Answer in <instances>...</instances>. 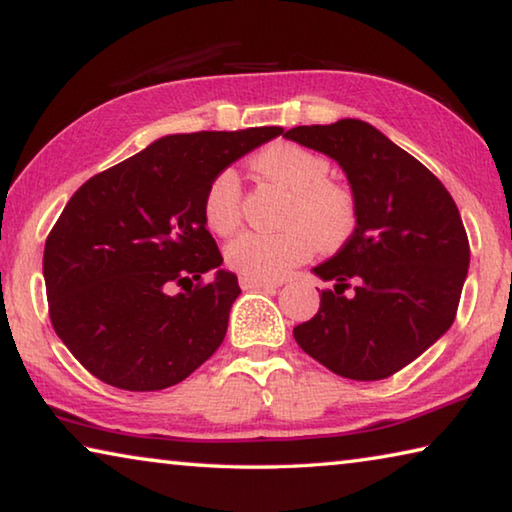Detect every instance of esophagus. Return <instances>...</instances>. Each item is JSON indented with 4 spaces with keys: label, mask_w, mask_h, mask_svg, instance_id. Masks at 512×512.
I'll return each mask as SVG.
<instances>
[{
    "label": "esophagus",
    "mask_w": 512,
    "mask_h": 512,
    "mask_svg": "<svg viewBox=\"0 0 512 512\" xmlns=\"http://www.w3.org/2000/svg\"><path fill=\"white\" fill-rule=\"evenodd\" d=\"M239 284L244 291H253V289H277L280 282H268V280H255V277H239Z\"/></svg>",
    "instance_id": "esophagus-1"
}]
</instances>
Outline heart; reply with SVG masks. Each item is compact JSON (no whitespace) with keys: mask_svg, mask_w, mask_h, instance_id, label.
<instances>
[{"mask_svg":"<svg viewBox=\"0 0 512 512\" xmlns=\"http://www.w3.org/2000/svg\"><path fill=\"white\" fill-rule=\"evenodd\" d=\"M255 169L289 192L284 210L287 228L280 232L246 230L225 246V262L244 277L282 280L314 253L341 246L357 223L348 189L329 183L325 158L291 142L268 146L255 158ZM241 216V183L235 169H223L210 180L203 198V219L214 235H230Z\"/></svg>","mask_w":512,"mask_h":512,"instance_id":"1","label":"heart"}]
</instances>
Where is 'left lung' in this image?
<instances>
[{
	"label": "left lung",
	"instance_id": "8db88e82",
	"mask_svg": "<svg viewBox=\"0 0 512 512\" xmlns=\"http://www.w3.org/2000/svg\"><path fill=\"white\" fill-rule=\"evenodd\" d=\"M284 137L339 164L357 210L339 253L311 268L323 282L334 280V291H320L318 314L293 327V339L341 377H391L454 323L470 266L454 198L361 119L296 126Z\"/></svg>",
	"mask_w": 512,
	"mask_h": 512
}]
</instances>
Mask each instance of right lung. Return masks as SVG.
I'll list each match as a JSON object with an SVG mask.
<instances>
[{"instance_id": "right-lung-1", "label": "right lung", "mask_w": 512, "mask_h": 512, "mask_svg": "<svg viewBox=\"0 0 512 512\" xmlns=\"http://www.w3.org/2000/svg\"><path fill=\"white\" fill-rule=\"evenodd\" d=\"M282 131L164 135L69 198L42 273L51 325L85 370L124 391H162L212 357L241 289L207 232L205 189Z\"/></svg>"}]
</instances>
